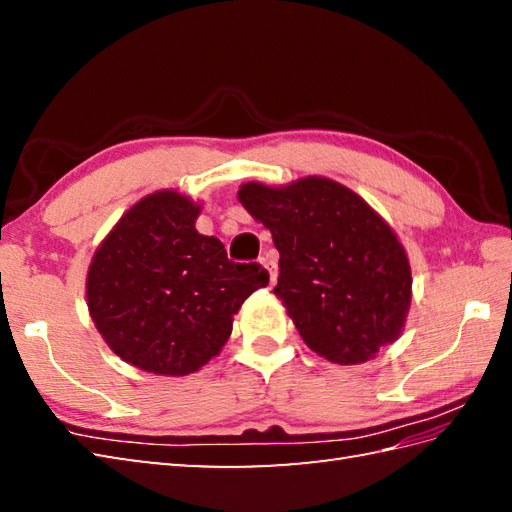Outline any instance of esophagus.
Here are the masks:
<instances>
[{
  "label": "esophagus",
  "instance_id": "esophagus-1",
  "mask_svg": "<svg viewBox=\"0 0 512 512\" xmlns=\"http://www.w3.org/2000/svg\"><path fill=\"white\" fill-rule=\"evenodd\" d=\"M259 262H262V266L268 270L270 284H273V281H277V259H273L270 255H266V257L259 259Z\"/></svg>",
  "mask_w": 512,
  "mask_h": 512
}]
</instances>
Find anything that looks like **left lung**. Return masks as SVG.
Returning a JSON list of instances; mask_svg holds the SVG:
<instances>
[{
  "label": "left lung",
  "instance_id": "left-lung-1",
  "mask_svg": "<svg viewBox=\"0 0 512 512\" xmlns=\"http://www.w3.org/2000/svg\"><path fill=\"white\" fill-rule=\"evenodd\" d=\"M237 200L273 235V292L312 352L361 365L398 339L411 306L409 257L361 195L308 176L281 187L246 182Z\"/></svg>",
  "mask_w": 512,
  "mask_h": 512
}]
</instances>
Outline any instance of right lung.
<instances>
[{"instance_id":"right-lung-1","label":"right lung","mask_w":512,"mask_h":512,"mask_svg":"<svg viewBox=\"0 0 512 512\" xmlns=\"http://www.w3.org/2000/svg\"><path fill=\"white\" fill-rule=\"evenodd\" d=\"M200 202L176 189L145 195L94 250L85 279L90 317L125 363L187 376L220 354L233 317L268 286L259 264H235L202 235Z\"/></svg>"}]
</instances>
